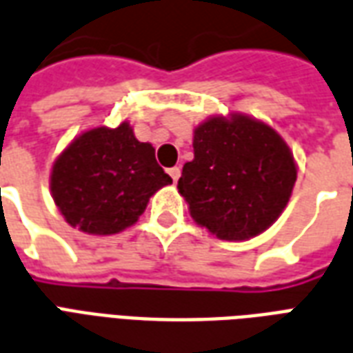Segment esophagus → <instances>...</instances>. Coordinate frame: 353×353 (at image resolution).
<instances>
[{
  "mask_svg": "<svg viewBox=\"0 0 353 353\" xmlns=\"http://www.w3.org/2000/svg\"><path fill=\"white\" fill-rule=\"evenodd\" d=\"M169 174H171L173 182H176V180L180 179V167H171V169H169Z\"/></svg>",
  "mask_w": 353,
  "mask_h": 353,
  "instance_id": "obj_1",
  "label": "esophagus"
}]
</instances>
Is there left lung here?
Segmentation results:
<instances>
[{"mask_svg":"<svg viewBox=\"0 0 353 353\" xmlns=\"http://www.w3.org/2000/svg\"><path fill=\"white\" fill-rule=\"evenodd\" d=\"M297 180L295 159L271 125L244 114L212 117L194 131V159L179 192L201 228L225 241L263 233L282 214Z\"/></svg>","mask_w":353,"mask_h":353,"instance_id":"obj_1","label":"left lung"}]
</instances>
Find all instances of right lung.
Here are the masks:
<instances>
[{"instance_id":"right-lung-1","label":"right lung","mask_w":353,"mask_h":353,"mask_svg":"<svg viewBox=\"0 0 353 353\" xmlns=\"http://www.w3.org/2000/svg\"><path fill=\"white\" fill-rule=\"evenodd\" d=\"M171 176L150 143L128 122L84 131L54 161L50 192L65 222L90 235H114L137 222Z\"/></svg>"}]
</instances>
